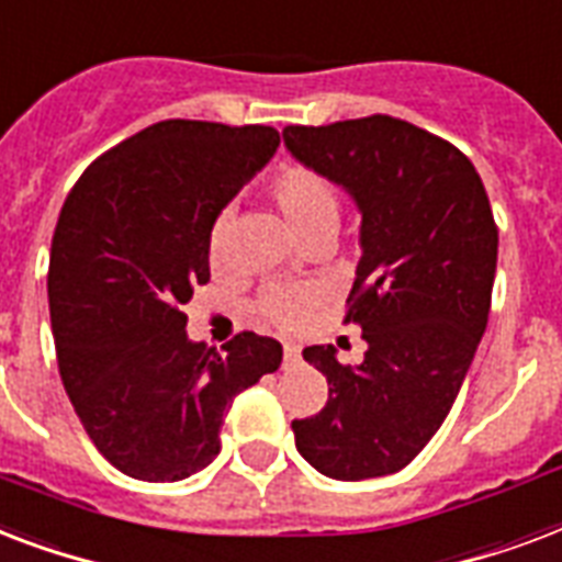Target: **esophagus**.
Segmentation results:
<instances>
[{"label":"esophagus","mask_w":562,"mask_h":562,"mask_svg":"<svg viewBox=\"0 0 562 562\" xmlns=\"http://www.w3.org/2000/svg\"><path fill=\"white\" fill-rule=\"evenodd\" d=\"M299 358H302V349H299L295 342H284V367H293V363H299Z\"/></svg>","instance_id":"esophagus-1"}]
</instances>
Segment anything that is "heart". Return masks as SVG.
Masks as SVG:
<instances>
[{
  "instance_id": "obj_1",
  "label": "heart",
  "mask_w": 562,
  "mask_h": 562,
  "mask_svg": "<svg viewBox=\"0 0 562 562\" xmlns=\"http://www.w3.org/2000/svg\"><path fill=\"white\" fill-rule=\"evenodd\" d=\"M272 202L293 228L299 240H307L319 232H337L340 222V193L330 184L328 178L307 167H286L281 169L272 181ZM207 263L213 272H220L225 263V216L213 222L207 234ZM316 302V290L304 284L290 286H269L260 295L258 311L260 316L278 328H295L307 316V311Z\"/></svg>"
}]
</instances>
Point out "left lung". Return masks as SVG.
<instances>
[{"label": "left lung", "instance_id": "left-lung-1", "mask_svg": "<svg viewBox=\"0 0 562 562\" xmlns=\"http://www.w3.org/2000/svg\"><path fill=\"white\" fill-rule=\"evenodd\" d=\"M284 146L358 204L346 322L367 340L358 367L334 346L302 351L328 402L293 419L295 448L337 481L393 475L439 430L486 330L498 228L484 181L451 143L384 114L286 125Z\"/></svg>", "mask_w": 562, "mask_h": 562}]
</instances>
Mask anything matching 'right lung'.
Listing matches in <instances>:
<instances>
[{
  "instance_id": "1",
  "label": "right lung",
  "mask_w": 562,
  "mask_h": 562,
  "mask_svg": "<svg viewBox=\"0 0 562 562\" xmlns=\"http://www.w3.org/2000/svg\"><path fill=\"white\" fill-rule=\"evenodd\" d=\"M278 143L272 125L164 120L90 164L60 207L49 255L60 381L128 477L211 467L234 395L281 367V342L251 330L222 351L193 342L181 311L211 281L213 222Z\"/></svg>"
}]
</instances>
